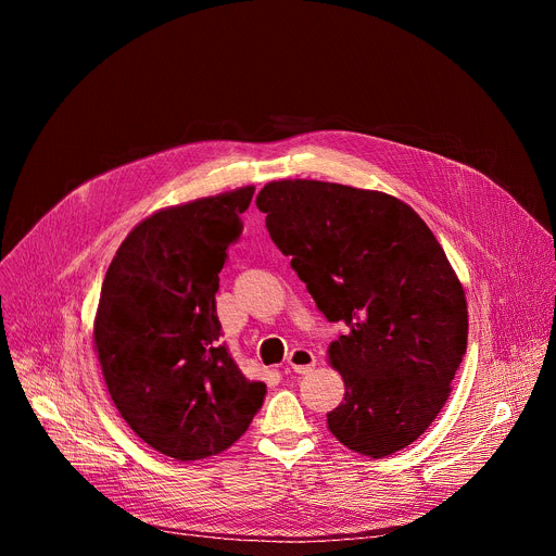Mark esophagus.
<instances>
[{
	"label": "esophagus",
	"instance_id": "1",
	"mask_svg": "<svg viewBox=\"0 0 556 556\" xmlns=\"http://www.w3.org/2000/svg\"><path fill=\"white\" fill-rule=\"evenodd\" d=\"M314 365H316V356L305 348H294L288 354V367L294 369L296 374H307V371H312Z\"/></svg>",
	"mask_w": 556,
	"mask_h": 556
}]
</instances>
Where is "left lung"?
<instances>
[{
    "instance_id": "8db88e82",
    "label": "left lung",
    "mask_w": 556,
    "mask_h": 556,
    "mask_svg": "<svg viewBox=\"0 0 556 556\" xmlns=\"http://www.w3.org/2000/svg\"><path fill=\"white\" fill-rule=\"evenodd\" d=\"M277 249L343 334L330 363L345 380L328 429L384 457L409 446L444 407L466 354L468 312L422 217L380 191L279 180L257 195Z\"/></svg>"
}]
</instances>
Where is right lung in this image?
Here are the masks:
<instances>
[{
    "label": "right lung",
    "mask_w": 556,
    "mask_h": 556,
    "mask_svg": "<svg viewBox=\"0 0 556 556\" xmlns=\"http://www.w3.org/2000/svg\"><path fill=\"white\" fill-rule=\"evenodd\" d=\"M255 187L172 206L140 222L112 260L94 343L112 401L149 446L180 462L228 448L266 384L219 341L215 292Z\"/></svg>",
    "instance_id": "add662e5"
}]
</instances>
